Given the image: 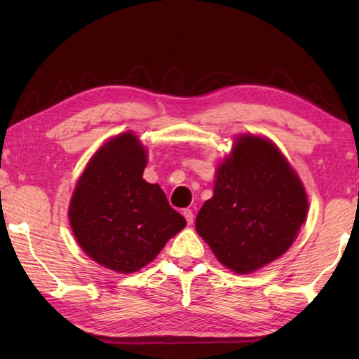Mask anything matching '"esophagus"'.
Instances as JSON below:
<instances>
[{"instance_id":"esophagus-1","label":"esophagus","mask_w":359,"mask_h":359,"mask_svg":"<svg viewBox=\"0 0 359 359\" xmlns=\"http://www.w3.org/2000/svg\"><path fill=\"white\" fill-rule=\"evenodd\" d=\"M184 217L188 224H193V220H194V215H193V210L191 209H185L184 210Z\"/></svg>"}]
</instances>
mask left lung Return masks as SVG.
Segmentation results:
<instances>
[{"mask_svg":"<svg viewBox=\"0 0 359 359\" xmlns=\"http://www.w3.org/2000/svg\"><path fill=\"white\" fill-rule=\"evenodd\" d=\"M307 209L287 158L267 139L247 135L217 168L214 196L199 210L196 231L223 266L248 274L288 250Z\"/></svg>","mask_w":359,"mask_h":359,"instance_id":"obj_1","label":"left lung"}]
</instances>
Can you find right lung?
Listing matches in <instances>:
<instances>
[{
	"mask_svg": "<svg viewBox=\"0 0 359 359\" xmlns=\"http://www.w3.org/2000/svg\"><path fill=\"white\" fill-rule=\"evenodd\" d=\"M147 151L133 133L112 137L77 180L69 223L79 245L96 263L131 274L156 258L185 228L160 185L142 179Z\"/></svg>",
	"mask_w": 359,
	"mask_h": 359,
	"instance_id": "1",
	"label": "right lung"
}]
</instances>
